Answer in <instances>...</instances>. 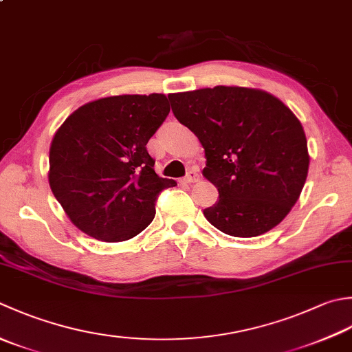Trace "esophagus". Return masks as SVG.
I'll return each instance as SVG.
<instances>
[{
	"label": "esophagus",
	"instance_id": "obj_1",
	"mask_svg": "<svg viewBox=\"0 0 352 352\" xmlns=\"http://www.w3.org/2000/svg\"><path fill=\"white\" fill-rule=\"evenodd\" d=\"M198 178H199L198 170H197V169H190V170L188 172V174H186L184 182H186V183H195V182H198Z\"/></svg>",
	"mask_w": 352,
	"mask_h": 352
}]
</instances>
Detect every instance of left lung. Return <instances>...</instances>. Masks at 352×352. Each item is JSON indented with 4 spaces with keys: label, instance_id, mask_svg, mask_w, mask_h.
Listing matches in <instances>:
<instances>
[{
    "label": "left lung",
    "instance_id": "left-lung-1",
    "mask_svg": "<svg viewBox=\"0 0 352 352\" xmlns=\"http://www.w3.org/2000/svg\"><path fill=\"white\" fill-rule=\"evenodd\" d=\"M177 120L204 148L203 175L219 199L204 209L226 235L252 238L272 230L298 201L309 155L292 109L256 88L224 87L169 94Z\"/></svg>",
    "mask_w": 352,
    "mask_h": 352
}]
</instances>
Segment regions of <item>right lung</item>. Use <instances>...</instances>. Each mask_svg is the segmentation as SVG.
Masks as SVG:
<instances>
[{
	"instance_id": "obj_1",
	"label": "right lung",
	"mask_w": 352,
	"mask_h": 352,
	"mask_svg": "<svg viewBox=\"0 0 352 352\" xmlns=\"http://www.w3.org/2000/svg\"><path fill=\"white\" fill-rule=\"evenodd\" d=\"M170 111L164 94H122L76 109L50 146L48 183L72 223L88 236L120 243L155 217L163 189L146 143Z\"/></svg>"
}]
</instances>
